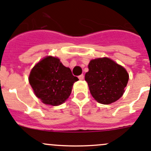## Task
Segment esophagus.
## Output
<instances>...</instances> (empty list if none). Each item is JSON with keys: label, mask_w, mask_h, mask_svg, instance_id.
I'll use <instances>...</instances> for the list:
<instances>
[{"label": "esophagus", "mask_w": 151, "mask_h": 151, "mask_svg": "<svg viewBox=\"0 0 151 151\" xmlns=\"http://www.w3.org/2000/svg\"><path fill=\"white\" fill-rule=\"evenodd\" d=\"M78 78H79V80H83V79H84V75H83V74H81V75H80L78 77Z\"/></svg>", "instance_id": "esophagus-1"}]
</instances>
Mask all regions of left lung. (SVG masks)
<instances>
[{"label":"left lung","instance_id":"1","mask_svg":"<svg viewBox=\"0 0 151 151\" xmlns=\"http://www.w3.org/2000/svg\"><path fill=\"white\" fill-rule=\"evenodd\" d=\"M88 69L85 80L92 96L98 102L108 105L122 96L129 79L123 67L104 58L91 60Z\"/></svg>","mask_w":151,"mask_h":151}]
</instances>
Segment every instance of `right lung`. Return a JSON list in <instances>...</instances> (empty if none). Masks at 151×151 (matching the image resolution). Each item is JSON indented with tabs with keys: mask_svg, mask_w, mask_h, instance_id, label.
Returning <instances> with one entry per match:
<instances>
[{
	"mask_svg": "<svg viewBox=\"0 0 151 151\" xmlns=\"http://www.w3.org/2000/svg\"><path fill=\"white\" fill-rule=\"evenodd\" d=\"M78 78L60 60L46 57L34 66L29 81L37 97L46 105L63 103L71 93L73 84Z\"/></svg>",
	"mask_w": 151,
	"mask_h": 151,
	"instance_id": "right-lung-1",
	"label": "right lung"
}]
</instances>
